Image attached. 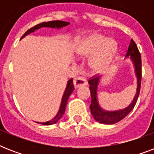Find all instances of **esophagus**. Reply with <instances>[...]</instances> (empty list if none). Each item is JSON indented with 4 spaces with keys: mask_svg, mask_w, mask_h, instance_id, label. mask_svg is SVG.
<instances>
[{
    "mask_svg": "<svg viewBox=\"0 0 154 154\" xmlns=\"http://www.w3.org/2000/svg\"><path fill=\"white\" fill-rule=\"evenodd\" d=\"M73 84L76 89H78L80 87L85 86L87 85L86 78L84 77H77L73 80Z\"/></svg>",
    "mask_w": 154,
    "mask_h": 154,
    "instance_id": "1",
    "label": "esophagus"
}]
</instances>
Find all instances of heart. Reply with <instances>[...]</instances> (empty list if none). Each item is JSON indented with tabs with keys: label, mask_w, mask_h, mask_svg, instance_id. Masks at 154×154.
Listing matches in <instances>:
<instances>
[{
	"label": "heart",
	"mask_w": 154,
	"mask_h": 154,
	"mask_svg": "<svg viewBox=\"0 0 154 154\" xmlns=\"http://www.w3.org/2000/svg\"><path fill=\"white\" fill-rule=\"evenodd\" d=\"M100 34L92 35L84 40L77 48V53L81 57H89L94 54L100 49L101 50L90 60V67L95 72H100L106 67L109 61L110 57L116 48V44L113 41H107Z\"/></svg>",
	"instance_id": "heart-1"
}]
</instances>
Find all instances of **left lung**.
Segmentation results:
<instances>
[{
	"instance_id": "obj_1",
	"label": "left lung",
	"mask_w": 154,
	"mask_h": 154,
	"mask_svg": "<svg viewBox=\"0 0 154 154\" xmlns=\"http://www.w3.org/2000/svg\"><path fill=\"white\" fill-rule=\"evenodd\" d=\"M125 57H131V60L134 63V68H135V72H136L137 79V94H135V97H134L131 104L128 107L123 109L117 110V111H106V110L102 109L100 107V105H98V101L97 99V85H98L99 80H100L101 77L93 76L89 80V89H90L92 97L91 105H89L91 113L97 122L102 123V124L112 125L122 121L133 110V109L136 105L137 101V99H138L141 84V53L137 49L136 43L134 42L133 39H131V41H130V44H129V46L128 48Z\"/></svg>"
}]
</instances>
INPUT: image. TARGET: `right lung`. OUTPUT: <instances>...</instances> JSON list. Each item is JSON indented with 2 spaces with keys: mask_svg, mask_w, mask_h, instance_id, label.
I'll use <instances>...</instances> for the list:
<instances>
[{
  "mask_svg": "<svg viewBox=\"0 0 154 154\" xmlns=\"http://www.w3.org/2000/svg\"><path fill=\"white\" fill-rule=\"evenodd\" d=\"M69 25V23L66 22V21H62V20H52V21H49V22L41 23V24H38V25H35V26L32 27L31 29H28L27 31L25 32V34L21 37L20 39H22L23 37H25L26 35L29 34L31 32H34L35 30L38 29H41V28L42 27L57 28V29H60V28L66 26V25ZM73 90H74V85H73V83H72V78H71V79H69L68 81L67 86H66V89H65V93L63 94L62 100H61L60 109H59V111H58L57 114L56 115L53 119L49 121V122H37V123L44 125H53L55 124V123H57V122L62 117L63 114L65 113V107H66V105H67L68 99H69V96L71 95V94H72Z\"/></svg>",
  "mask_w": 154,
  "mask_h": 154,
  "instance_id": "add662e5",
  "label": "right lung"
}]
</instances>
